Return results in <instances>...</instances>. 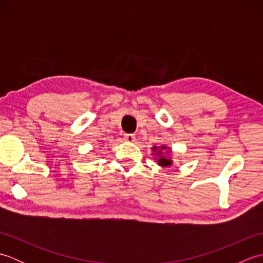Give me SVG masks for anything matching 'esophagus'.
I'll use <instances>...</instances> for the list:
<instances>
[{"label": "esophagus", "instance_id": "obj_1", "mask_svg": "<svg viewBox=\"0 0 263 263\" xmlns=\"http://www.w3.org/2000/svg\"><path fill=\"white\" fill-rule=\"evenodd\" d=\"M124 140L127 141V142H133L136 140V136L135 135H128V133H126V135H124Z\"/></svg>", "mask_w": 263, "mask_h": 263}]
</instances>
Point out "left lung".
<instances>
[{"label": "left lung", "mask_w": 263, "mask_h": 263, "mask_svg": "<svg viewBox=\"0 0 263 263\" xmlns=\"http://www.w3.org/2000/svg\"><path fill=\"white\" fill-rule=\"evenodd\" d=\"M166 149H168L166 146H161L160 148H157L156 146L153 147V152H155L156 154H157V156L159 157L158 160H157V163L161 167H167V166H171L173 164L172 163V159L170 157H165V156L163 155V153H161V150H166ZM156 159H157V158H156Z\"/></svg>", "instance_id": "8db88e82"}]
</instances>
